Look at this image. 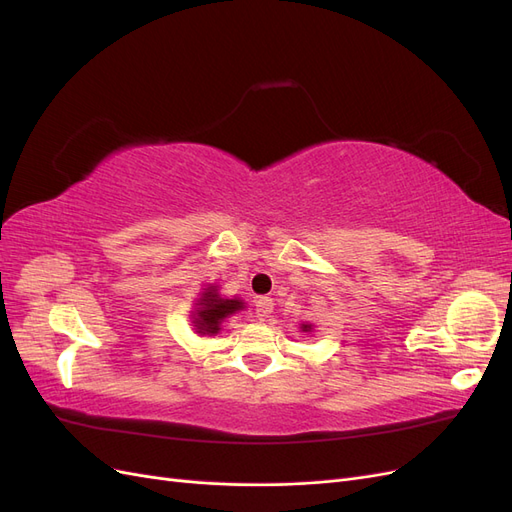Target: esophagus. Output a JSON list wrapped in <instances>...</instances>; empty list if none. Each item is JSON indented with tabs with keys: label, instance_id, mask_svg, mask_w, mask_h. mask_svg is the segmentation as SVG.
I'll list each match as a JSON object with an SVG mask.
<instances>
[{
	"label": "esophagus",
	"instance_id": "esophagus-1",
	"mask_svg": "<svg viewBox=\"0 0 512 512\" xmlns=\"http://www.w3.org/2000/svg\"><path fill=\"white\" fill-rule=\"evenodd\" d=\"M271 312H273V301L269 299V297H260L258 301H256V318L260 320V322H265L269 316H271Z\"/></svg>",
	"mask_w": 512,
	"mask_h": 512
}]
</instances>
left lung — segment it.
<instances>
[{
  "label": "left lung",
  "mask_w": 512,
  "mask_h": 512,
  "mask_svg": "<svg viewBox=\"0 0 512 512\" xmlns=\"http://www.w3.org/2000/svg\"><path fill=\"white\" fill-rule=\"evenodd\" d=\"M301 329L307 333V331H312V324H301Z\"/></svg>",
  "instance_id": "obj_1"
}]
</instances>
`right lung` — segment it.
Wrapping results in <instances>:
<instances>
[{
    "mask_svg": "<svg viewBox=\"0 0 512 512\" xmlns=\"http://www.w3.org/2000/svg\"><path fill=\"white\" fill-rule=\"evenodd\" d=\"M196 312L192 314V322L196 327V333L200 335H215L220 331V324L224 322V318L232 316L239 309H243V301L241 299H224L220 297L218 286H209L205 288L203 297L196 303Z\"/></svg>",
    "mask_w": 512,
    "mask_h": 512,
    "instance_id": "right-lung-1",
    "label": "right lung"
}]
</instances>
